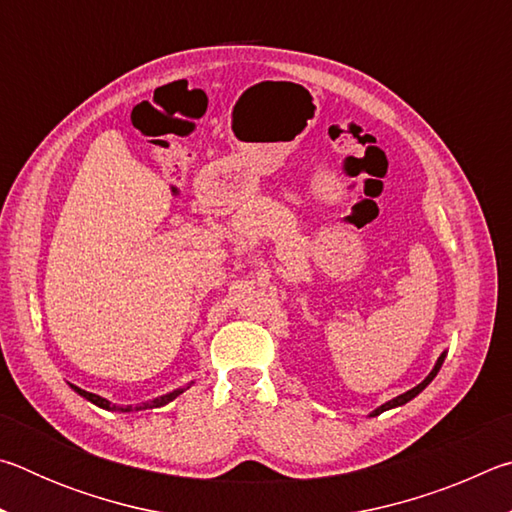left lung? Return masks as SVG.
<instances>
[{
	"mask_svg": "<svg viewBox=\"0 0 512 512\" xmlns=\"http://www.w3.org/2000/svg\"><path fill=\"white\" fill-rule=\"evenodd\" d=\"M443 361H445V352H443V354H440V357H438V361H436V366H433V370L429 372V375H427V377H424V381H420V384H418V386H415V388H411V391H406V393H402V395H397V397H395V400H391V402H386V404H381V406H379V409H375V411H372V413H370V415H372V418H375V415H379V413H384V411H388V409H395V406H402V404H406V402H411L415 395H420V393L424 391V388H427V386L431 384V379L438 375V370H440V366H443Z\"/></svg>",
	"mask_w": 512,
	"mask_h": 512,
	"instance_id": "left-lung-1",
	"label": "left lung"
}]
</instances>
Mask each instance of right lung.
Masks as SVG:
<instances>
[{
    "instance_id": "obj_1",
    "label": "right lung",
    "mask_w": 512,
    "mask_h": 512,
    "mask_svg": "<svg viewBox=\"0 0 512 512\" xmlns=\"http://www.w3.org/2000/svg\"><path fill=\"white\" fill-rule=\"evenodd\" d=\"M69 386H72L74 391L79 393L81 397H85V400H88V402L97 404V406H101V409H106V411H119V413H128V411H142V409H155V406H164V404H169L171 400H176V397L185 391V388H176V391H171V393H167V395H160V397H155V400H151V402H144V404H137V406H117V404L108 402L106 397H101V395H94V393L83 391V388L74 386V384H69ZM187 388H189V386H187Z\"/></svg>"
}]
</instances>
